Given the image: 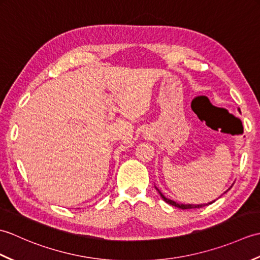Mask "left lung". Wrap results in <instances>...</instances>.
<instances>
[{
    "label": "left lung",
    "mask_w": 260,
    "mask_h": 260,
    "mask_svg": "<svg viewBox=\"0 0 260 260\" xmlns=\"http://www.w3.org/2000/svg\"><path fill=\"white\" fill-rule=\"evenodd\" d=\"M239 112H240V109H238ZM155 189L158 191V193H159V196L162 197V199L163 200L167 202V203H169V204H171V206H174V207H176V208H180V209H183V210H185V209H196V208H202V207H206V206H209V204H211L212 202H214V201H212V202H209V203H204V204H180V203H178V202H175V201H173V200H170V199H168V198H165L163 194H162V192L159 191L157 187L155 186ZM228 190H230V189H228ZM227 190V191H228Z\"/></svg>",
    "instance_id": "8db88e82"
}]
</instances>
